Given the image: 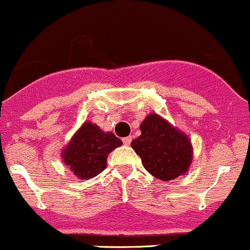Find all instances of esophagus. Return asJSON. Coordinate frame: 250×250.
I'll return each instance as SVG.
<instances>
[{"instance_id": "esophagus-1", "label": "esophagus", "mask_w": 250, "mask_h": 250, "mask_svg": "<svg viewBox=\"0 0 250 250\" xmlns=\"http://www.w3.org/2000/svg\"><path fill=\"white\" fill-rule=\"evenodd\" d=\"M131 141H132V137H131V136H127V137L123 138V142H124V145H126V146L130 145Z\"/></svg>"}]
</instances>
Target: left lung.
<instances>
[{
    "mask_svg": "<svg viewBox=\"0 0 250 250\" xmlns=\"http://www.w3.org/2000/svg\"><path fill=\"white\" fill-rule=\"evenodd\" d=\"M140 130L141 136L131 142V147L150 175L171 181L187 172L193 154L187 135L155 113L146 117Z\"/></svg>",
    "mask_w": 250,
    "mask_h": 250,
    "instance_id": "obj_1",
    "label": "left lung"
}]
</instances>
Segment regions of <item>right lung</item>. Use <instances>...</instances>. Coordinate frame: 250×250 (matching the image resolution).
<instances>
[{
	"label": "right lung",
	"instance_id": "add662e5",
	"mask_svg": "<svg viewBox=\"0 0 250 250\" xmlns=\"http://www.w3.org/2000/svg\"><path fill=\"white\" fill-rule=\"evenodd\" d=\"M122 145L114 133L104 132L87 122L76 131L62 152V158L76 177L88 180L107 167V155Z\"/></svg>",
	"mask_w": 250,
	"mask_h": 250
}]
</instances>
